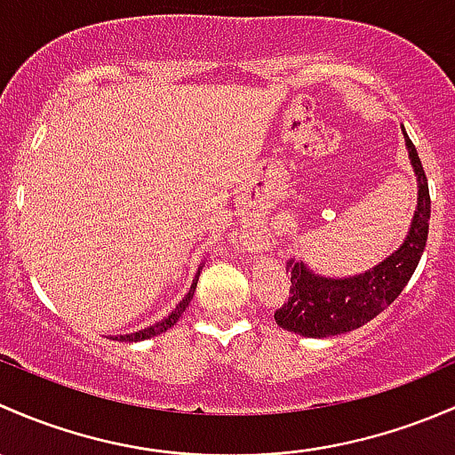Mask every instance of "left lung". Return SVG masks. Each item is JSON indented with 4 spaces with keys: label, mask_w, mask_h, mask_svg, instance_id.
<instances>
[{
    "label": "left lung",
    "mask_w": 455,
    "mask_h": 455,
    "mask_svg": "<svg viewBox=\"0 0 455 455\" xmlns=\"http://www.w3.org/2000/svg\"><path fill=\"white\" fill-rule=\"evenodd\" d=\"M401 131L419 186V199L405 241L401 243L399 250L370 267L368 271L346 278L315 274L302 260L296 265L289 262L291 267L289 299L274 313L275 324L283 326L284 331L298 332L302 337H317V339L350 332L368 324L383 308L390 307L410 283L427 245L432 201H429L427 177L419 153L403 126Z\"/></svg>",
    "instance_id": "1"
}]
</instances>
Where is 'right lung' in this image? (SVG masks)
I'll use <instances>...</instances> for the list:
<instances>
[{
    "label": "right lung",
    "mask_w": 455,
    "mask_h": 455,
    "mask_svg": "<svg viewBox=\"0 0 455 455\" xmlns=\"http://www.w3.org/2000/svg\"><path fill=\"white\" fill-rule=\"evenodd\" d=\"M201 267H204V265H201ZM201 267H199V271H196V275H195L193 284H190L188 293H186V296L180 299V304H177V307L172 308V311L168 313V315L164 317V320H159V322H156V324H153V326H147V329H142V331H138V332H129V335L116 337V339H120V341H144V339H151V337L159 335V332H166L168 329H171V326H175L177 320H180V317H181V313L186 311V307H188L190 299H193V296H195L196 280H199Z\"/></svg>",
    "instance_id": "right-lung-1"
}]
</instances>
